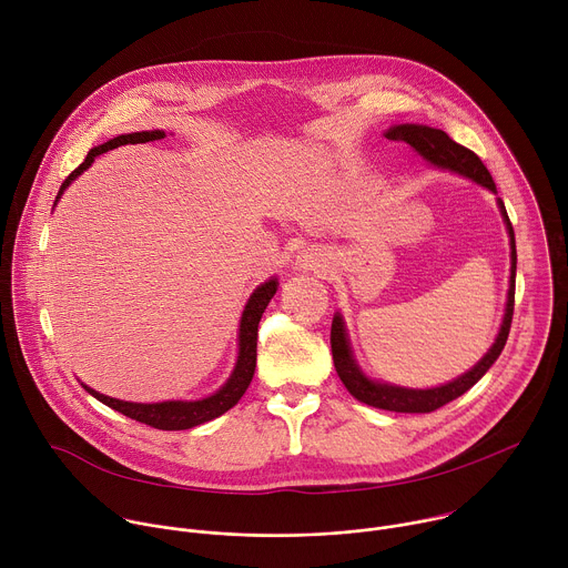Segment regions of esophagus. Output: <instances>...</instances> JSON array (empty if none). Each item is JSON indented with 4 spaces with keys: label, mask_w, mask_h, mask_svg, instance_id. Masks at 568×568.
I'll return each instance as SVG.
<instances>
[{
    "label": "esophagus",
    "mask_w": 568,
    "mask_h": 568,
    "mask_svg": "<svg viewBox=\"0 0 568 568\" xmlns=\"http://www.w3.org/2000/svg\"><path fill=\"white\" fill-rule=\"evenodd\" d=\"M323 261H321V256L316 254V252H312V250H305L301 256H298V267H303V270H321L323 265H321Z\"/></svg>",
    "instance_id": "obj_1"
}]
</instances>
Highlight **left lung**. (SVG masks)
<instances>
[{
	"label": "left lung",
	"instance_id": "8db88e82",
	"mask_svg": "<svg viewBox=\"0 0 568 568\" xmlns=\"http://www.w3.org/2000/svg\"><path fill=\"white\" fill-rule=\"evenodd\" d=\"M386 139L397 141V143H409L416 152H420L427 161H432L434 166L438 169H449L454 173H460L469 180H474L476 184L490 189L493 193H497V184L490 175V171L483 166V161L465 145L456 143L447 132L429 128V125H416V123H407V125H395L386 132ZM499 209L504 215V222L508 226L510 233V290H508V305H506V314H504V323L499 337L495 342V346L488 351L471 371H467L465 375H460L458 379L438 386V388H427V390H416V388H402V386H388V384H379V382H371L355 364L348 339H346V331H344V321L337 314L333 318V331H331V346H333V359H335V368L339 379L344 382V386L351 390V395H355L359 402L368 404V407L375 409H384V412H397V414H429L436 412L440 407H445L447 402L456 399L458 395H463L465 390H469L488 368L497 362V357L501 355L508 335H510V326H513V312H515V276H517V250H515V231L510 224V217L506 213V206L499 197Z\"/></svg>",
	"mask_w": 568,
	"mask_h": 568
}]
</instances>
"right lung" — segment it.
<instances>
[{
  "label": "right lung",
  "instance_id": "add662e5",
  "mask_svg": "<svg viewBox=\"0 0 568 568\" xmlns=\"http://www.w3.org/2000/svg\"><path fill=\"white\" fill-rule=\"evenodd\" d=\"M166 134L161 130H152V132H132V134H121L116 139H110L108 143L94 148L88 152L85 161L80 164L60 186L58 195H55V202L60 200L62 191L80 175L83 171H88L92 166L94 156L108 152V150H114L119 145H125V143H145V141H156V139H164ZM276 294V278L263 283L261 287L254 290L250 303L245 305V312H242V318H240V353H237V362H235V368L231 373V377L226 379V384L213 393L211 397H204V399H195V402H156V404H139V402H123V399H116V397H108L90 386H85L88 393H92L99 402L108 404L110 409L136 420V423H143L148 427H154V429H164V432H180V429H191V427H197L202 423H209L217 416H222L224 412H229L233 404L245 395L247 386L252 384V377H254V371H256V342H258V323H261V316L267 307V303L272 301V296Z\"/></svg>",
  "mask_w": 568,
  "mask_h": 568
}]
</instances>
